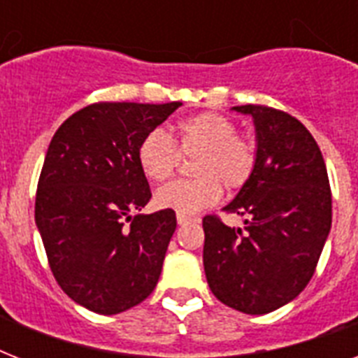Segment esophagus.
I'll return each instance as SVG.
<instances>
[{
    "label": "esophagus",
    "mask_w": 358,
    "mask_h": 358,
    "mask_svg": "<svg viewBox=\"0 0 358 358\" xmlns=\"http://www.w3.org/2000/svg\"><path fill=\"white\" fill-rule=\"evenodd\" d=\"M176 221H178V224H185L191 223V221H199V219L191 217V215H185V213H176Z\"/></svg>",
    "instance_id": "1"
}]
</instances>
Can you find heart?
Returning <instances> with one entry per match:
<instances>
[{"instance_id":"heart-1","label":"heart","mask_w":358,"mask_h":358,"mask_svg":"<svg viewBox=\"0 0 358 358\" xmlns=\"http://www.w3.org/2000/svg\"><path fill=\"white\" fill-rule=\"evenodd\" d=\"M173 134L180 154H199L193 163L196 178L176 180L162 187L156 193L159 208L185 215L206 210L221 201V182L227 189H239L255 171V143L238 135L234 120L224 115H191L174 124ZM178 151L167 131L154 128L137 146V163L146 178L165 182L178 167Z\"/></svg>"}]
</instances>
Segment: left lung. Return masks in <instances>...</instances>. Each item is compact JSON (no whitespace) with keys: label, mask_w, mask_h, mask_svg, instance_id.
Instances as JSON below:
<instances>
[{"label":"left lung","mask_w":358,"mask_h":358,"mask_svg":"<svg viewBox=\"0 0 358 358\" xmlns=\"http://www.w3.org/2000/svg\"><path fill=\"white\" fill-rule=\"evenodd\" d=\"M256 128V165L224 213L232 229L202 219L204 271L213 295L245 314H267L294 301L316 271L333 221L322 150L292 115L267 106H236Z\"/></svg>","instance_id":"obj_1"}]
</instances>
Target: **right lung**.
<instances>
[{
  "label": "right lung",
  "instance_id": "obj_1",
  "mask_svg": "<svg viewBox=\"0 0 358 358\" xmlns=\"http://www.w3.org/2000/svg\"><path fill=\"white\" fill-rule=\"evenodd\" d=\"M180 102H98L64 120L48 146L35 223L70 299L111 316L154 292L176 213L134 212L150 201L137 146Z\"/></svg>",
  "mask_w": 358,
  "mask_h": 358
}]
</instances>
